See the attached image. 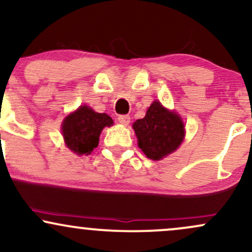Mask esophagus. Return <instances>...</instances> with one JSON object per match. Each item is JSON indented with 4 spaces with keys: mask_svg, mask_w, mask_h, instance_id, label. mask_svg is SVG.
Returning <instances> with one entry per match:
<instances>
[{
    "mask_svg": "<svg viewBox=\"0 0 252 252\" xmlns=\"http://www.w3.org/2000/svg\"><path fill=\"white\" fill-rule=\"evenodd\" d=\"M118 122L123 124V126H128L130 122V117L128 115H121V116H118Z\"/></svg>",
    "mask_w": 252,
    "mask_h": 252,
    "instance_id": "esophagus-1",
    "label": "esophagus"
}]
</instances>
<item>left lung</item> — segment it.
I'll use <instances>...</instances> for the list:
<instances>
[{"instance_id": "left-lung-1", "label": "left lung", "mask_w": 252, "mask_h": 252, "mask_svg": "<svg viewBox=\"0 0 252 252\" xmlns=\"http://www.w3.org/2000/svg\"><path fill=\"white\" fill-rule=\"evenodd\" d=\"M138 147L150 160H161L179 148L185 137V126L175 111H169L158 100L152 103L146 116L132 124Z\"/></svg>"}]
</instances>
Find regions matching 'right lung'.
<instances>
[{"label":"right lung","instance_id":"obj_1","mask_svg":"<svg viewBox=\"0 0 252 252\" xmlns=\"http://www.w3.org/2000/svg\"><path fill=\"white\" fill-rule=\"evenodd\" d=\"M112 124L114 121L109 115L98 114L90 106L83 105L65 117L62 131L66 146L72 152L89 155L98 146L102 130Z\"/></svg>","mask_w":252,"mask_h":252}]
</instances>
